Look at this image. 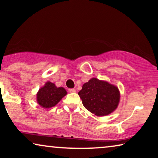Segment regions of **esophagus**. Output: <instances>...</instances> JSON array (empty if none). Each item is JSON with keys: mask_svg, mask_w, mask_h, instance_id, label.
Returning <instances> with one entry per match:
<instances>
[{"mask_svg": "<svg viewBox=\"0 0 158 158\" xmlns=\"http://www.w3.org/2000/svg\"><path fill=\"white\" fill-rule=\"evenodd\" d=\"M68 90L70 93H75V90L74 89V88H70Z\"/></svg>", "mask_w": 158, "mask_h": 158, "instance_id": "1", "label": "esophagus"}]
</instances>
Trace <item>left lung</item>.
I'll use <instances>...</instances> for the list:
<instances>
[{
	"mask_svg": "<svg viewBox=\"0 0 158 158\" xmlns=\"http://www.w3.org/2000/svg\"><path fill=\"white\" fill-rule=\"evenodd\" d=\"M78 95L84 107L98 116L113 112L117 108L120 98L117 87L97 78L90 79L83 84Z\"/></svg>",
	"mask_w": 158,
	"mask_h": 158,
	"instance_id": "1",
	"label": "left lung"
}]
</instances>
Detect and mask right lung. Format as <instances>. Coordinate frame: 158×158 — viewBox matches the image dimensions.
Instances as JSON below:
<instances>
[{"mask_svg":"<svg viewBox=\"0 0 158 158\" xmlns=\"http://www.w3.org/2000/svg\"><path fill=\"white\" fill-rule=\"evenodd\" d=\"M66 94L67 91L64 88H57L54 83L47 82L39 90L36 98L41 106L48 109L55 106Z\"/></svg>","mask_w":158,"mask_h":158,"instance_id":"1","label":"right lung"}]
</instances>
